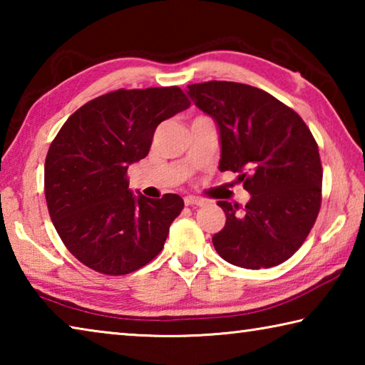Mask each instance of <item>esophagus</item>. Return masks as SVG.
Masks as SVG:
<instances>
[{
	"instance_id": "obj_1",
	"label": "esophagus",
	"mask_w": 365,
	"mask_h": 365,
	"mask_svg": "<svg viewBox=\"0 0 365 365\" xmlns=\"http://www.w3.org/2000/svg\"><path fill=\"white\" fill-rule=\"evenodd\" d=\"M185 205L187 206H205L206 200H202V197H197V196H187L185 197Z\"/></svg>"
}]
</instances>
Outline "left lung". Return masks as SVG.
I'll return each mask as SVG.
<instances>
[{
  "label": "left lung",
  "instance_id": "8db88e82",
  "mask_svg": "<svg viewBox=\"0 0 365 365\" xmlns=\"http://www.w3.org/2000/svg\"><path fill=\"white\" fill-rule=\"evenodd\" d=\"M188 95L217 122L222 172H238L245 206L217 201L225 227L212 237L222 259L245 269L285 262L304 243L322 205L319 146L298 113L256 86L211 80Z\"/></svg>",
  "mask_w": 365,
  "mask_h": 365
}]
</instances>
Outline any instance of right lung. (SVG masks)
<instances>
[{"mask_svg": "<svg viewBox=\"0 0 365 365\" xmlns=\"http://www.w3.org/2000/svg\"><path fill=\"white\" fill-rule=\"evenodd\" d=\"M190 106L178 86L115 90L85 103L61 127L45 160L49 217L66 248L104 275H125L164 248L183 209L128 190L127 170L146 158L160 122Z\"/></svg>", "mask_w": 365, "mask_h": 365, "instance_id": "right-lung-1", "label": "right lung"}]
</instances>
